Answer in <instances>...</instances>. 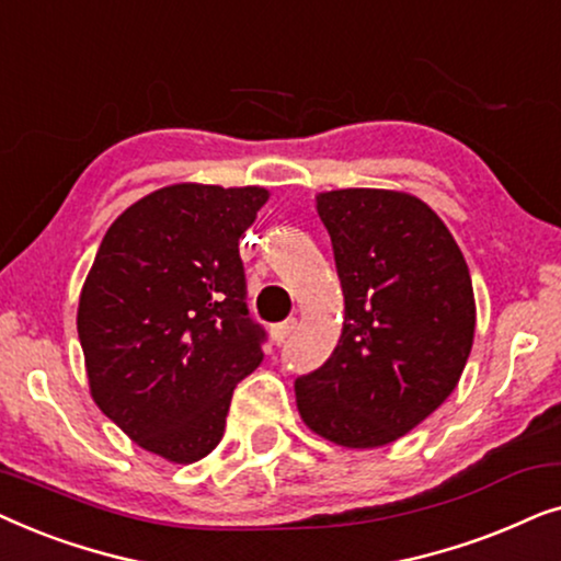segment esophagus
I'll return each mask as SVG.
<instances>
[{"label":"esophagus","mask_w":561,"mask_h":561,"mask_svg":"<svg viewBox=\"0 0 561 561\" xmlns=\"http://www.w3.org/2000/svg\"><path fill=\"white\" fill-rule=\"evenodd\" d=\"M296 324H298V321H296L294 317L286 319V321H280V324H275V327H273V340L278 342V344L286 342L288 336L296 332Z\"/></svg>","instance_id":"1"}]
</instances>
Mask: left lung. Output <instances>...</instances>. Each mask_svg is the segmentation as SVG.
<instances>
[{
  "instance_id": "1",
  "label": "left lung",
  "mask_w": 561,
  "mask_h": 561,
  "mask_svg": "<svg viewBox=\"0 0 561 561\" xmlns=\"http://www.w3.org/2000/svg\"><path fill=\"white\" fill-rule=\"evenodd\" d=\"M344 294L332 357L296 378L304 424L350 449L401 439L457 388L474 336L467 263L444 221L403 191L317 196Z\"/></svg>"
}]
</instances>
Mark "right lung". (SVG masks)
Returning <instances> with one entry per match:
<instances>
[{"label":"right lung","instance_id":"right-lung-1","mask_svg":"<svg viewBox=\"0 0 561 561\" xmlns=\"http://www.w3.org/2000/svg\"><path fill=\"white\" fill-rule=\"evenodd\" d=\"M267 191L175 183L114 219L79 298L91 398L135 444L191 465L221 442L234 386L263 363L240 237Z\"/></svg>","mask_w":561,"mask_h":561}]
</instances>
